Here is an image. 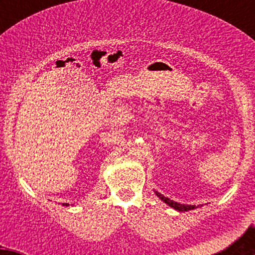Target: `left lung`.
<instances>
[{
    "label": "left lung",
    "mask_w": 255,
    "mask_h": 255,
    "mask_svg": "<svg viewBox=\"0 0 255 255\" xmlns=\"http://www.w3.org/2000/svg\"><path fill=\"white\" fill-rule=\"evenodd\" d=\"M154 192H155V195H156V196L159 197V199L161 200V201L165 202V204L168 205V206L173 207L174 210L179 211V212H185V211L195 210V208H197V207H201V205H199V206H195V205H184V204H179V202L173 201V200H170V199H168V197H165V196H164V195H161L160 192H158V191H154Z\"/></svg>",
    "instance_id": "8db88e82"
}]
</instances>
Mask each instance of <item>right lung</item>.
I'll return each mask as SVG.
<instances>
[{
    "label": "right lung",
    "mask_w": 255,
    "mask_h": 255,
    "mask_svg": "<svg viewBox=\"0 0 255 255\" xmlns=\"http://www.w3.org/2000/svg\"><path fill=\"white\" fill-rule=\"evenodd\" d=\"M64 205V206H69V204H63Z\"/></svg>",
    "instance_id": "1"
}]
</instances>
